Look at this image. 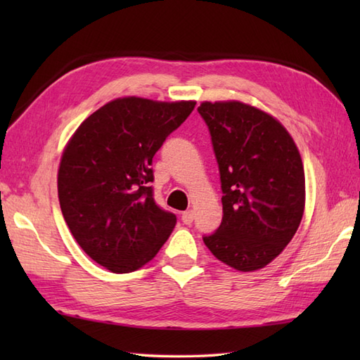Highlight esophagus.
I'll list each match as a JSON object with an SVG mask.
<instances>
[{"label":"esophagus","mask_w":360,"mask_h":360,"mask_svg":"<svg viewBox=\"0 0 360 360\" xmlns=\"http://www.w3.org/2000/svg\"><path fill=\"white\" fill-rule=\"evenodd\" d=\"M193 219H195V213L192 210H187L182 213V223L184 224H192Z\"/></svg>","instance_id":"1"}]
</instances>
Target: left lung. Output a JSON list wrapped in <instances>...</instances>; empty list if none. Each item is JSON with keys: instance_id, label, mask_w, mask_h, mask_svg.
<instances>
[{"instance_id": "1", "label": "left lung", "mask_w": 360, "mask_h": 360, "mask_svg": "<svg viewBox=\"0 0 360 360\" xmlns=\"http://www.w3.org/2000/svg\"><path fill=\"white\" fill-rule=\"evenodd\" d=\"M223 190V219L205 246L236 271L262 269L292 240L304 210V170L277 119L246 103L202 102Z\"/></svg>"}]
</instances>
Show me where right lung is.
<instances>
[{"instance_id":"1","label":"right lung","mask_w":360,"mask_h":360,"mask_svg":"<svg viewBox=\"0 0 360 360\" xmlns=\"http://www.w3.org/2000/svg\"><path fill=\"white\" fill-rule=\"evenodd\" d=\"M196 102L122 97L103 105L68 142L58 201L79 246L114 274L139 269L168 240L176 215L153 198V156Z\"/></svg>"}]
</instances>
